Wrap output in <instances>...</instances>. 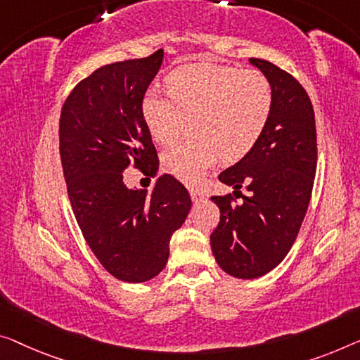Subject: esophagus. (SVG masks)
I'll use <instances>...</instances> for the list:
<instances>
[{
    "mask_svg": "<svg viewBox=\"0 0 360 360\" xmlns=\"http://www.w3.org/2000/svg\"><path fill=\"white\" fill-rule=\"evenodd\" d=\"M189 194H191V197H192V200L194 202H198V200H202L203 198V191H200V189H197V187H191L189 189Z\"/></svg>",
    "mask_w": 360,
    "mask_h": 360,
    "instance_id": "esophagus-1",
    "label": "esophagus"
}]
</instances>
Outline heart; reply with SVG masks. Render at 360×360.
Instances as JSON below:
<instances>
[{
    "label": "heart",
    "mask_w": 360,
    "mask_h": 360,
    "mask_svg": "<svg viewBox=\"0 0 360 360\" xmlns=\"http://www.w3.org/2000/svg\"><path fill=\"white\" fill-rule=\"evenodd\" d=\"M168 94L150 87L142 96V117L150 136L168 146L192 120L194 137L166 148L163 168L195 184L221 157L236 162L264 134L273 108V89L265 74L234 66H182L166 77Z\"/></svg>",
    "instance_id": "1"
}]
</instances>
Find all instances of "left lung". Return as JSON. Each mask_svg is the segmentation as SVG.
Returning <instances> with one entry per match:
<instances>
[{
	"label": "left lung",
	"mask_w": 360,
	"mask_h": 360,
	"mask_svg": "<svg viewBox=\"0 0 360 360\" xmlns=\"http://www.w3.org/2000/svg\"><path fill=\"white\" fill-rule=\"evenodd\" d=\"M270 80L273 108L254 148L218 179L233 194L213 195L219 223L210 236L214 260L228 275L254 280L281 264L297 238L317 169V129L307 92L275 64L250 58ZM243 185L250 191L243 196Z\"/></svg>",
	"instance_id": "obj_1"
}]
</instances>
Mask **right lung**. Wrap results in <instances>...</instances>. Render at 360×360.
<instances>
[{
    "mask_svg": "<svg viewBox=\"0 0 360 360\" xmlns=\"http://www.w3.org/2000/svg\"><path fill=\"white\" fill-rule=\"evenodd\" d=\"M163 63V50L106 64L80 80L64 101L60 155L72 212L89 248L117 280L143 283L163 270L169 239L191 210V195L171 174L153 191L129 189L127 168L158 171L142 117V96Z\"/></svg>",
    "mask_w": 360,
    "mask_h": 360,
    "instance_id": "right-lung-1",
    "label": "right lung"
}]
</instances>
